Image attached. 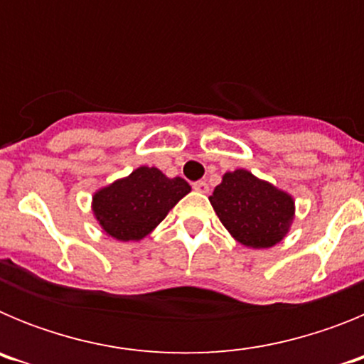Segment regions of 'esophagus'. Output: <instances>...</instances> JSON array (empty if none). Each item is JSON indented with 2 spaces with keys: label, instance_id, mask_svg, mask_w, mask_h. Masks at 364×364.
Listing matches in <instances>:
<instances>
[{
  "label": "esophagus",
  "instance_id": "esophagus-1",
  "mask_svg": "<svg viewBox=\"0 0 364 364\" xmlns=\"http://www.w3.org/2000/svg\"><path fill=\"white\" fill-rule=\"evenodd\" d=\"M193 189L198 193H208L210 191V186H208V182H205V180H198V182H195V184H193Z\"/></svg>",
  "mask_w": 364,
  "mask_h": 364
}]
</instances>
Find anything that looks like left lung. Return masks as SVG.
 <instances>
[{
	"label": "left lung",
	"mask_w": 364,
	"mask_h": 364,
	"mask_svg": "<svg viewBox=\"0 0 364 364\" xmlns=\"http://www.w3.org/2000/svg\"><path fill=\"white\" fill-rule=\"evenodd\" d=\"M210 202L235 239L255 250L281 242L294 220V198L246 169L226 173Z\"/></svg>",
	"instance_id": "left-lung-1"
}]
</instances>
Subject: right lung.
<instances>
[{
    "label": "right lung",
    "mask_w": 364,
    "mask_h": 364,
    "mask_svg": "<svg viewBox=\"0 0 364 364\" xmlns=\"http://www.w3.org/2000/svg\"><path fill=\"white\" fill-rule=\"evenodd\" d=\"M191 191L184 178H167L156 167H138L92 197L96 220L117 240H140Z\"/></svg>",
    "instance_id": "1"
}]
</instances>
